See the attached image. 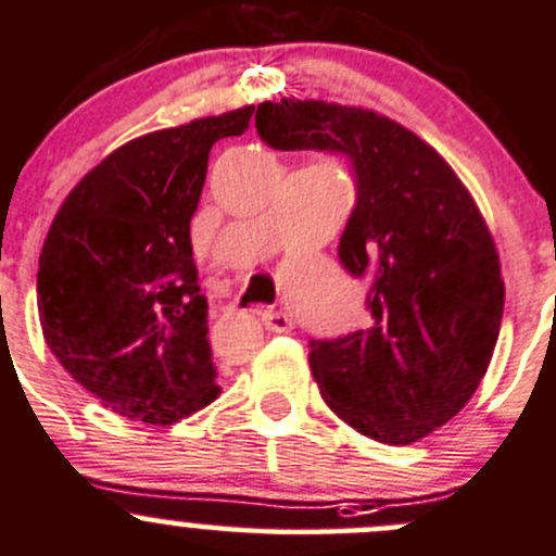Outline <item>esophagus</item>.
Masks as SVG:
<instances>
[{"mask_svg":"<svg viewBox=\"0 0 556 556\" xmlns=\"http://www.w3.org/2000/svg\"><path fill=\"white\" fill-rule=\"evenodd\" d=\"M262 324H265V329L273 331V334H286V331H291V318L286 316L283 311H265L262 313Z\"/></svg>","mask_w":556,"mask_h":556,"instance_id":"obj_1","label":"esophagus"}]
</instances>
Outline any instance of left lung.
<instances>
[{"label":"left lung","mask_w":556,"mask_h":556,"mask_svg":"<svg viewBox=\"0 0 556 556\" xmlns=\"http://www.w3.org/2000/svg\"><path fill=\"white\" fill-rule=\"evenodd\" d=\"M256 130L276 150L351 157L358 200L340 260L371 276V320L311 340V369L358 433L420 442L477 393L501 331L506 286L477 200L428 141L375 109L291 96L260 104Z\"/></svg>","instance_id":"left-lung-1"}]
</instances>
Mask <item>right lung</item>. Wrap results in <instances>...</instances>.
<instances>
[{"instance_id":"right-lung-1","label":"right lung","mask_w":556,"mask_h":556,"mask_svg":"<svg viewBox=\"0 0 556 556\" xmlns=\"http://www.w3.org/2000/svg\"><path fill=\"white\" fill-rule=\"evenodd\" d=\"M254 106L152 130L66 194L37 270L42 334L61 366L128 420L174 426L219 396L190 219L211 147Z\"/></svg>"}]
</instances>
